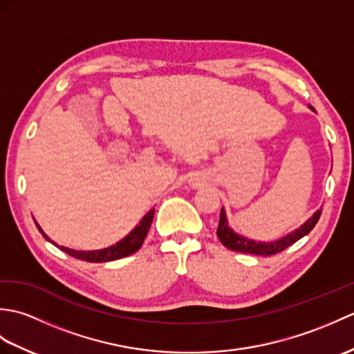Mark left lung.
<instances>
[{"label":"left lung","instance_id":"1","mask_svg":"<svg viewBox=\"0 0 354 354\" xmlns=\"http://www.w3.org/2000/svg\"><path fill=\"white\" fill-rule=\"evenodd\" d=\"M321 213H322V208L318 209V212L315 213L310 217V219L303 225L301 228H298L297 231L290 232V234H288L286 237H283L280 240H275V242H270V243H261V242H254V240L245 239L242 236L236 234V232L228 227L227 216H225V212L222 208L221 209V217H219V227H217L216 232H217V237H219L222 245L227 246L228 250H231V251L269 257V255H275L278 252L284 251L286 248L292 246L293 243L298 242L299 239H303L304 236L309 234V232L315 228V225L318 223Z\"/></svg>","mask_w":354,"mask_h":354}]
</instances>
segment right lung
<instances>
[{
	"label": "right lung",
	"mask_w": 354,
	"mask_h": 354,
	"mask_svg": "<svg viewBox=\"0 0 354 354\" xmlns=\"http://www.w3.org/2000/svg\"><path fill=\"white\" fill-rule=\"evenodd\" d=\"M153 214H155V209L152 208L145 217H142V221L140 222V225H137V228H135L129 236H126L123 240H120V242L115 243L114 246L104 248V250H99V251H74V250H70V248H65V246H61V250L68 255H71V257H74V259L85 260L89 263H104V261H112V260L127 257V255L137 252L141 248L142 242H145L150 225H152V221H153ZM36 227L39 228V231L42 232V236L45 239L50 240L47 236L44 234V231L41 230L39 225L36 223Z\"/></svg>",
	"instance_id": "add662e5"
}]
</instances>
